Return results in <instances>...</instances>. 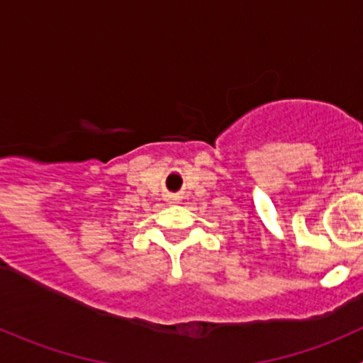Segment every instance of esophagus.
<instances>
[{
    "instance_id": "34e87169",
    "label": "esophagus",
    "mask_w": 363,
    "mask_h": 363,
    "mask_svg": "<svg viewBox=\"0 0 363 363\" xmlns=\"http://www.w3.org/2000/svg\"><path fill=\"white\" fill-rule=\"evenodd\" d=\"M170 200H172V202H175V200H177V199H174V196H172V199H170Z\"/></svg>"
}]
</instances>
